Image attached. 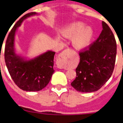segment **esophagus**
<instances>
[{
	"label": "esophagus",
	"mask_w": 123,
	"mask_h": 123,
	"mask_svg": "<svg viewBox=\"0 0 123 123\" xmlns=\"http://www.w3.org/2000/svg\"><path fill=\"white\" fill-rule=\"evenodd\" d=\"M68 49L65 50L58 56V60L56 61V65L59 68H63L65 64L67 62V61H68Z\"/></svg>",
	"instance_id": "1"
}]
</instances>
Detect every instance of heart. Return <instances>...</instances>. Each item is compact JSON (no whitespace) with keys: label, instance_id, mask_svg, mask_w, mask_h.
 Returning a JSON list of instances; mask_svg holds the SVG:
<instances>
[{"label":"heart","instance_id":"1","mask_svg":"<svg viewBox=\"0 0 123 123\" xmlns=\"http://www.w3.org/2000/svg\"><path fill=\"white\" fill-rule=\"evenodd\" d=\"M82 22H76L64 28L62 31L63 36L73 38V44L78 50L87 48L91 43L93 31L90 27H85Z\"/></svg>","mask_w":123,"mask_h":123}]
</instances>
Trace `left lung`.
<instances>
[{
  "label": "left lung",
  "instance_id": "left-lung-1",
  "mask_svg": "<svg viewBox=\"0 0 123 123\" xmlns=\"http://www.w3.org/2000/svg\"><path fill=\"white\" fill-rule=\"evenodd\" d=\"M102 32L97 40L79 52L76 78L71 83L81 92L98 91L112 75L117 56V42L108 25L102 21Z\"/></svg>",
  "mask_w": 123,
  "mask_h": 123
}]
</instances>
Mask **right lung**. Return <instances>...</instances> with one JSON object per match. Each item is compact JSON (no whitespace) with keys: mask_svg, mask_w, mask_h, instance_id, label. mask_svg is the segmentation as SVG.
Returning <instances> with one entry per match:
<instances>
[{"mask_svg":"<svg viewBox=\"0 0 123 123\" xmlns=\"http://www.w3.org/2000/svg\"><path fill=\"white\" fill-rule=\"evenodd\" d=\"M37 14L25 15L16 23L8 34L5 47V62L13 81L23 91L34 92L44 89L50 82L54 72V58L55 52L48 51L30 60H24L15 52V32L24 19Z\"/></svg>","mask_w":123,"mask_h":123,"instance_id":"1","label":"right lung"}]
</instances>
